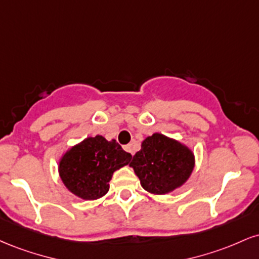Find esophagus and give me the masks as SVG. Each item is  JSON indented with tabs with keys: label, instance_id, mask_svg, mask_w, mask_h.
Returning <instances> with one entry per match:
<instances>
[{
	"label": "esophagus",
	"instance_id": "34e87169",
	"mask_svg": "<svg viewBox=\"0 0 259 259\" xmlns=\"http://www.w3.org/2000/svg\"><path fill=\"white\" fill-rule=\"evenodd\" d=\"M124 150H125L126 152H129L130 154H133V156H134V148H133V145L132 144L125 145V146H124Z\"/></svg>",
	"mask_w": 259,
	"mask_h": 259
}]
</instances>
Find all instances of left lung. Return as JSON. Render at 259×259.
<instances>
[{"label": "left lung", "mask_w": 259, "mask_h": 259, "mask_svg": "<svg viewBox=\"0 0 259 259\" xmlns=\"http://www.w3.org/2000/svg\"><path fill=\"white\" fill-rule=\"evenodd\" d=\"M130 167L146 191L164 195L189 179L194 169V154L180 142L162 134H153L134 154Z\"/></svg>", "instance_id": "left-lung-1"}]
</instances>
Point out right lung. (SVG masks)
Returning a JSON list of instances; mask_svg holds the SVG:
<instances>
[{"label":"right lung","mask_w":259,"mask_h":259,"mask_svg":"<svg viewBox=\"0 0 259 259\" xmlns=\"http://www.w3.org/2000/svg\"><path fill=\"white\" fill-rule=\"evenodd\" d=\"M132 157L115 140L107 141L97 135L64 154L59 162V175L74 195L82 200H96L107 194L113 173L129 164Z\"/></svg>","instance_id":"1"}]
</instances>
